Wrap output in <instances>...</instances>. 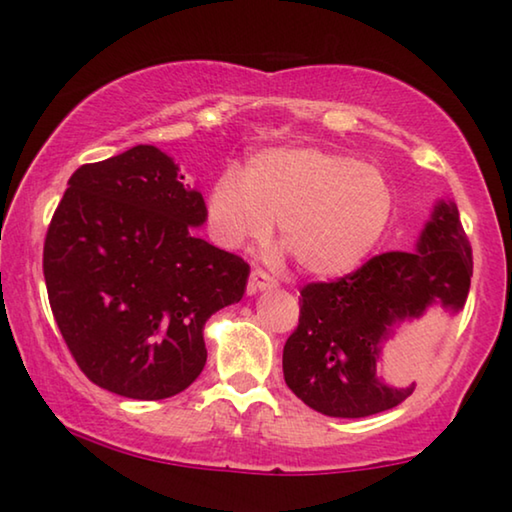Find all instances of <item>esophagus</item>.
Here are the masks:
<instances>
[{"mask_svg": "<svg viewBox=\"0 0 512 512\" xmlns=\"http://www.w3.org/2000/svg\"><path fill=\"white\" fill-rule=\"evenodd\" d=\"M275 287H277V282L266 271H262V268H255V271L250 273V280H248V293H250V296H253V293H259V291L275 289Z\"/></svg>", "mask_w": 512, "mask_h": 512, "instance_id": "34e87169", "label": "esophagus"}]
</instances>
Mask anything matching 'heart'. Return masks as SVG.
<instances>
[{"instance_id": "b5f03b06", "label": "heart", "mask_w": 512, "mask_h": 512, "mask_svg": "<svg viewBox=\"0 0 512 512\" xmlns=\"http://www.w3.org/2000/svg\"><path fill=\"white\" fill-rule=\"evenodd\" d=\"M395 212V192L372 164L316 146L255 153L244 176L223 171L207 194V221L225 248L277 237L307 273H350L375 248Z\"/></svg>"}]
</instances>
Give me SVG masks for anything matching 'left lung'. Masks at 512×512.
<instances>
[{
  "label": "left lung",
  "instance_id": "left-lung-1",
  "mask_svg": "<svg viewBox=\"0 0 512 512\" xmlns=\"http://www.w3.org/2000/svg\"><path fill=\"white\" fill-rule=\"evenodd\" d=\"M470 277L472 248L458 207L438 198L411 253L377 255L341 280L300 291V320L282 354L284 381L329 418H366L402 404L415 384L395 388L381 379V348L431 307L458 314Z\"/></svg>",
  "mask_w": 512,
  "mask_h": 512
}]
</instances>
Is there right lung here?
I'll return each mask as SVG.
<instances>
[{
  "instance_id": "obj_1",
  "label": "right lung",
  "mask_w": 512,
  "mask_h": 512,
  "mask_svg": "<svg viewBox=\"0 0 512 512\" xmlns=\"http://www.w3.org/2000/svg\"><path fill=\"white\" fill-rule=\"evenodd\" d=\"M151 144L72 173L45 239L60 334L85 377L131 400L183 393L207 361L203 329L244 298L250 266L198 239L203 194Z\"/></svg>"
}]
</instances>
